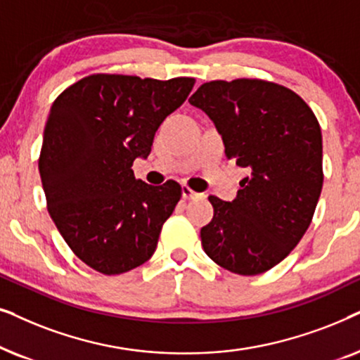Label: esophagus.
I'll list each match as a JSON object with an SVG mask.
<instances>
[{
    "mask_svg": "<svg viewBox=\"0 0 360 360\" xmlns=\"http://www.w3.org/2000/svg\"><path fill=\"white\" fill-rule=\"evenodd\" d=\"M200 194H198V193H194L193 189L189 188V186H183V198L184 199H195V198H199Z\"/></svg>",
    "mask_w": 360,
    "mask_h": 360,
    "instance_id": "34e87169",
    "label": "esophagus"
}]
</instances>
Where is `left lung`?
Instances as JSON below:
<instances>
[{
    "instance_id": "8db88e82",
    "label": "left lung",
    "mask_w": 360,
    "mask_h": 360,
    "mask_svg": "<svg viewBox=\"0 0 360 360\" xmlns=\"http://www.w3.org/2000/svg\"><path fill=\"white\" fill-rule=\"evenodd\" d=\"M212 120L225 156L247 167L232 202L209 195L214 217L200 229L210 260L252 276L298 245L323 189L318 118L293 90L260 79L212 80L189 98Z\"/></svg>"
}]
</instances>
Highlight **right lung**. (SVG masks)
Returning <instances> with one entry per match:
<instances>
[{
	"label": "right lung",
	"instance_id": "right-lung-1",
	"mask_svg": "<svg viewBox=\"0 0 360 360\" xmlns=\"http://www.w3.org/2000/svg\"><path fill=\"white\" fill-rule=\"evenodd\" d=\"M195 84L94 74L52 103L39 156L47 210L67 245L103 275L143 265L179 202L176 181L150 186L133 174L155 133Z\"/></svg>",
	"mask_w": 360,
	"mask_h": 360
}]
</instances>
